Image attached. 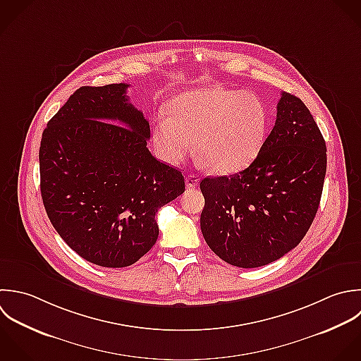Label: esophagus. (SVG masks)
<instances>
[{"label": "esophagus", "mask_w": 361, "mask_h": 361, "mask_svg": "<svg viewBox=\"0 0 361 361\" xmlns=\"http://www.w3.org/2000/svg\"><path fill=\"white\" fill-rule=\"evenodd\" d=\"M198 183H200V178H198L195 174H188V176L185 177V185H187V188H195V187L198 185Z\"/></svg>", "instance_id": "esophagus-1"}]
</instances>
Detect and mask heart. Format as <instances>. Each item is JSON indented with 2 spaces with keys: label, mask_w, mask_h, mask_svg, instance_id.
Returning a JSON list of instances; mask_svg holds the SVG:
<instances>
[{
  "label": "heart",
  "mask_w": 361,
  "mask_h": 361,
  "mask_svg": "<svg viewBox=\"0 0 361 361\" xmlns=\"http://www.w3.org/2000/svg\"><path fill=\"white\" fill-rule=\"evenodd\" d=\"M159 112L152 142L161 160L178 166L197 149L221 174L247 167L260 153L267 136L269 114L253 92L204 87L185 91Z\"/></svg>",
  "instance_id": "1"
}]
</instances>
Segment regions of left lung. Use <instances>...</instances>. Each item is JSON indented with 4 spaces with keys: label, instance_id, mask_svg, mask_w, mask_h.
Segmentation results:
<instances>
[{
    "label": "left lung",
    "instance_id": "8db88e82",
    "mask_svg": "<svg viewBox=\"0 0 361 361\" xmlns=\"http://www.w3.org/2000/svg\"><path fill=\"white\" fill-rule=\"evenodd\" d=\"M326 174V143L305 104L283 92L271 133L253 163L200 183L201 231L226 263L255 269L293 250L317 215Z\"/></svg>",
    "mask_w": 361,
    "mask_h": 361
}]
</instances>
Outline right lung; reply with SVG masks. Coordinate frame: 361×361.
<instances>
[{
	"mask_svg": "<svg viewBox=\"0 0 361 361\" xmlns=\"http://www.w3.org/2000/svg\"><path fill=\"white\" fill-rule=\"evenodd\" d=\"M129 84L81 87L49 121L40 192L60 238L101 267H128L156 243V212L185 190L181 171L146 147L150 126Z\"/></svg>",
	"mask_w": 361,
	"mask_h": 361,
	"instance_id": "1",
	"label": "right lung"
}]
</instances>
